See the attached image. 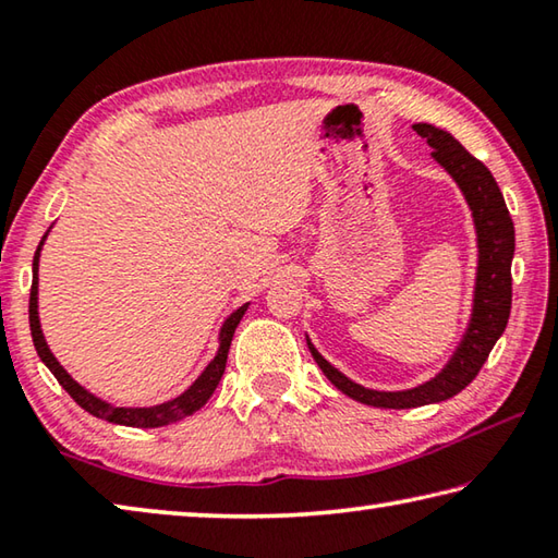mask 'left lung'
<instances>
[{
    "instance_id": "1",
    "label": "left lung",
    "mask_w": 558,
    "mask_h": 558,
    "mask_svg": "<svg viewBox=\"0 0 558 558\" xmlns=\"http://www.w3.org/2000/svg\"><path fill=\"white\" fill-rule=\"evenodd\" d=\"M413 130L433 147L430 157L452 177V182L458 184L470 206L477 235V276L475 292H472L470 323L458 349L430 381L413 386V389H366V386L335 369L307 337L310 352H313L327 379L349 399L376 405V409H415V405L440 403L460 393L483 369L495 342L505 332L509 310H512L514 223L493 172L480 159L472 157L450 132L428 125V122H415Z\"/></svg>"
}]
</instances>
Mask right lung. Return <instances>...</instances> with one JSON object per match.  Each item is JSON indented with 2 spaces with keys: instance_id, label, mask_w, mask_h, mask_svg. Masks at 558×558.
Listing matches in <instances>:
<instances>
[{
  "instance_id": "obj_1",
  "label": "right lung",
  "mask_w": 558,
  "mask_h": 558,
  "mask_svg": "<svg viewBox=\"0 0 558 558\" xmlns=\"http://www.w3.org/2000/svg\"><path fill=\"white\" fill-rule=\"evenodd\" d=\"M49 231L44 233L39 248H36V253H34V266H32L34 278H32V295H29V325H32V339H34L36 354L41 356V362L49 366V372L56 376V379H59L63 389L69 391L71 399L78 403L83 411L96 415V418H102L108 423H118V426H130V428H162V426H169V423L189 418V415L199 411L202 405L211 399V393L216 391V386H219V381H221L223 369H226V359H229L233 332H235V327H239L241 317L245 315V310H248V302L241 305L239 310H233V313L226 317V323L221 325V332H219V349H216V356L211 359L209 364H206V369L199 376H196V381L189 386L184 393H179V396H174V399H169L165 403L143 405V409H137V405L108 403V401H102L100 396L90 393L86 386H81L69 372L63 369L59 359H56L53 352L49 349V344H46V337L41 332V319H39V258H41V248H44V241H46V235H49Z\"/></svg>"
}]
</instances>
